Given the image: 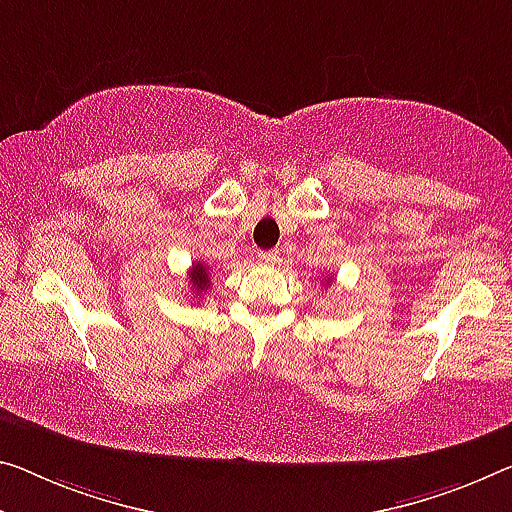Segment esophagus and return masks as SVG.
Instances as JSON below:
<instances>
[{"mask_svg":"<svg viewBox=\"0 0 512 512\" xmlns=\"http://www.w3.org/2000/svg\"><path fill=\"white\" fill-rule=\"evenodd\" d=\"M258 261L265 263V265L277 263V261H279V251H274V249H270V251H258Z\"/></svg>","mask_w":512,"mask_h":512,"instance_id":"obj_1","label":"esophagus"}]
</instances>
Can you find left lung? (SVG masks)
Returning a JSON list of instances; mask_svg holds the SVG:
<instances>
[{
	"instance_id": "left-lung-1",
	"label": "left lung",
	"mask_w": 512,
	"mask_h": 512,
	"mask_svg": "<svg viewBox=\"0 0 512 512\" xmlns=\"http://www.w3.org/2000/svg\"><path fill=\"white\" fill-rule=\"evenodd\" d=\"M327 283H329V281H327Z\"/></svg>"
}]
</instances>
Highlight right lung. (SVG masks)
Returning a JSON list of instances; mask_svg holds the SVG:
<instances>
[{"mask_svg":"<svg viewBox=\"0 0 512 512\" xmlns=\"http://www.w3.org/2000/svg\"><path fill=\"white\" fill-rule=\"evenodd\" d=\"M190 283L196 295H203L210 288V270L201 261L192 263L190 267Z\"/></svg>","mask_w":512,"mask_h":512,"instance_id":"right-lung-1","label":"right lung"}]
</instances>
